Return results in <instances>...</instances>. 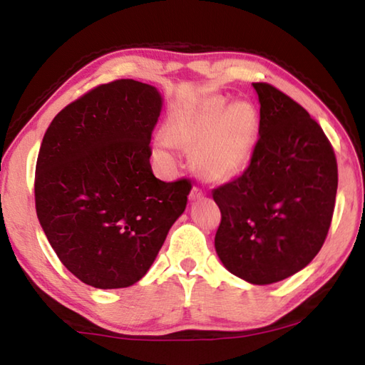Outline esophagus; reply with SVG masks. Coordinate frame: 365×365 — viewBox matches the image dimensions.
Masks as SVG:
<instances>
[{"label": "esophagus", "instance_id": "1", "mask_svg": "<svg viewBox=\"0 0 365 365\" xmlns=\"http://www.w3.org/2000/svg\"><path fill=\"white\" fill-rule=\"evenodd\" d=\"M202 196H205V193H202L201 188L197 187H193L190 191V201H200L202 200Z\"/></svg>", "mask_w": 365, "mask_h": 365}]
</instances>
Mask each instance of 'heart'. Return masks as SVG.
<instances>
[{"label": "heart", "instance_id": "1", "mask_svg": "<svg viewBox=\"0 0 365 365\" xmlns=\"http://www.w3.org/2000/svg\"><path fill=\"white\" fill-rule=\"evenodd\" d=\"M259 114L248 101L206 98L196 106L180 108L165 123L168 143L193 153V169L202 180L228 182L242 175L255 156ZM154 151L165 158V145Z\"/></svg>", "mask_w": 365, "mask_h": 365}]
</instances>
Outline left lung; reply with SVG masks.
<instances>
[{
	"label": "left lung",
	"mask_w": 365,
	"mask_h": 365,
	"mask_svg": "<svg viewBox=\"0 0 365 365\" xmlns=\"http://www.w3.org/2000/svg\"><path fill=\"white\" fill-rule=\"evenodd\" d=\"M255 156L242 175L212 191L222 220L215 251L252 285L288 279L317 256L329 233L338 168L329 138L307 110L269 83Z\"/></svg>",
	"instance_id": "8db88e82"
}]
</instances>
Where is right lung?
Listing matches in <instances>:
<instances>
[{
  "label": "right lung",
  "mask_w": 365,
  "mask_h": 365,
  "mask_svg": "<svg viewBox=\"0 0 365 365\" xmlns=\"http://www.w3.org/2000/svg\"><path fill=\"white\" fill-rule=\"evenodd\" d=\"M160 109L154 86L120 78L66 106L43 137L36 215L59 261L86 285L143 279L187 207L190 180H159L150 164Z\"/></svg>",
  "instance_id": "right-lung-1"
}]
</instances>
